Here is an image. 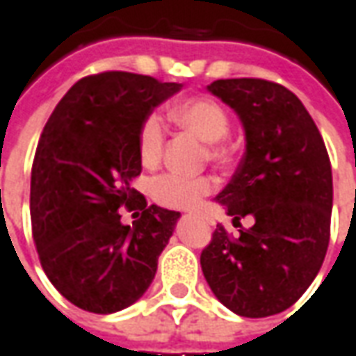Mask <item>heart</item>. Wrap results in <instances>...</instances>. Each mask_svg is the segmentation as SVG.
Segmentation results:
<instances>
[{
	"label": "heart",
	"instance_id": "b5f03b06",
	"mask_svg": "<svg viewBox=\"0 0 356 356\" xmlns=\"http://www.w3.org/2000/svg\"><path fill=\"white\" fill-rule=\"evenodd\" d=\"M172 118L178 124L195 134L199 140L207 143L209 155L214 161H224L228 149L222 140L230 132V118L226 111L213 99L197 97L176 105ZM165 145V124L159 115H149L140 130V157L143 165H155ZM214 188L209 176H186V174L168 172L157 176L151 184V193L157 203L170 209H191L201 201L203 195L211 193Z\"/></svg>",
	"mask_w": 356,
	"mask_h": 356
}]
</instances>
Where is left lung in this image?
Instances as JSON below:
<instances>
[{
  "mask_svg": "<svg viewBox=\"0 0 356 356\" xmlns=\"http://www.w3.org/2000/svg\"><path fill=\"white\" fill-rule=\"evenodd\" d=\"M207 90L236 111L245 153L214 201L236 239L216 226L201 268L216 299L247 318L286 311L324 263L332 218V166L314 120L287 88L261 78L214 80Z\"/></svg>",
  "mask_w": 356,
  "mask_h": 356,
  "instance_id": "1",
  "label": "left lung"
}]
</instances>
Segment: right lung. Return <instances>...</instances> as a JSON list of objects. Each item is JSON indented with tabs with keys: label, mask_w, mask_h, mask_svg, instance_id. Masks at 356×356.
Wrapping results in <instances>:
<instances>
[{
	"label": "right lung",
	"mask_w": 356,
	"mask_h": 356,
	"mask_svg": "<svg viewBox=\"0 0 356 356\" xmlns=\"http://www.w3.org/2000/svg\"><path fill=\"white\" fill-rule=\"evenodd\" d=\"M182 90L132 72L78 80L45 122L30 180V216L42 268L57 291L95 314L134 305L157 272L180 213L147 205L140 130L151 111ZM122 204L143 216L126 227Z\"/></svg>",
	"instance_id": "right-lung-1"
}]
</instances>
